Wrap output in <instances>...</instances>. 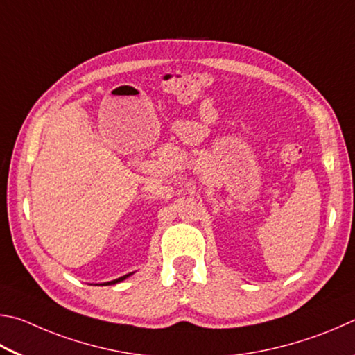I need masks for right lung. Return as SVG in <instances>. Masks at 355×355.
<instances>
[{
    "mask_svg": "<svg viewBox=\"0 0 355 355\" xmlns=\"http://www.w3.org/2000/svg\"><path fill=\"white\" fill-rule=\"evenodd\" d=\"M130 275H132V272H129V275H124V276H121V277H118V279H115V281H110V282H104V284H101V285H114V284H118V282H121V281H124V279H126V277H129Z\"/></svg>",
    "mask_w": 355,
    "mask_h": 355,
    "instance_id": "obj_1",
    "label": "right lung"
}]
</instances>
